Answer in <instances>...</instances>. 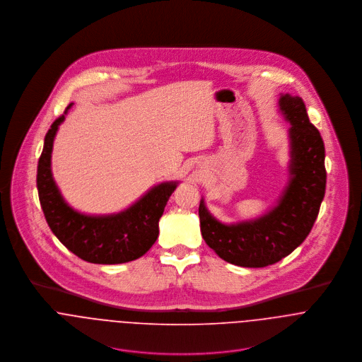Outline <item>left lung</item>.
<instances>
[{
  "instance_id": "obj_1",
  "label": "left lung",
  "mask_w": 362,
  "mask_h": 362,
  "mask_svg": "<svg viewBox=\"0 0 362 362\" xmlns=\"http://www.w3.org/2000/svg\"><path fill=\"white\" fill-rule=\"evenodd\" d=\"M280 110L290 128V184L277 206L262 217L226 226L199 204L201 233L207 245L228 263L264 267L290 255L304 243L317 217L326 189L325 145L298 96L283 95Z\"/></svg>"
}]
</instances>
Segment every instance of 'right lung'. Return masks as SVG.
Masks as SVG:
<instances>
[{
	"instance_id": "1",
	"label": "right lung",
	"mask_w": 362,
	"mask_h": 362,
	"mask_svg": "<svg viewBox=\"0 0 362 362\" xmlns=\"http://www.w3.org/2000/svg\"><path fill=\"white\" fill-rule=\"evenodd\" d=\"M69 104L50 127L37 164V191L54 235L78 258L90 263H125L145 255L158 235V220L177 182H163L127 210L110 216L78 213L61 197L52 174V152L58 125Z\"/></svg>"
}]
</instances>
